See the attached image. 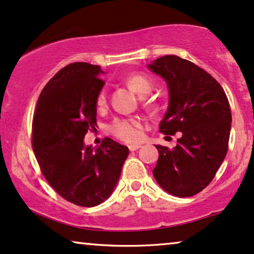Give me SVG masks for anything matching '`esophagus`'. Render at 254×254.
<instances>
[{
    "mask_svg": "<svg viewBox=\"0 0 254 254\" xmlns=\"http://www.w3.org/2000/svg\"><path fill=\"white\" fill-rule=\"evenodd\" d=\"M141 147V145L140 144H133V145H129V150L131 151V152H133V151H137L138 148H140Z\"/></svg>",
    "mask_w": 254,
    "mask_h": 254,
    "instance_id": "34e87169",
    "label": "esophagus"
}]
</instances>
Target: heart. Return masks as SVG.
<instances>
[{
  "label": "heart",
  "mask_w": 254,
  "mask_h": 254,
  "mask_svg": "<svg viewBox=\"0 0 254 254\" xmlns=\"http://www.w3.org/2000/svg\"><path fill=\"white\" fill-rule=\"evenodd\" d=\"M129 86L139 94L151 92L153 87V81L144 74H131L127 79ZM107 94L106 89H101L96 96V106L101 108L106 104ZM141 122L139 118H115L108 127L110 133H113L118 139L127 143H136L141 138Z\"/></svg>",
  "instance_id": "heart-1"
}]
</instances>
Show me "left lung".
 Segmentation results:
<instances>
[{
	"mask_svg": "<svg viewBox=\"0 0 254 254\" xmlns=\"http://www.w3.org/2000/svg\"><path fill=\"white\" fill-rule=\"evenodd\" d=\"M148 68L166 81L170 92L159 130L170 136L181 132L173 150L155 145L154 179L170 194L189 197L210 184L228 152L232 121L228 97L210 74L180 57L164 56Z\"/></svg>",
	"mask_w": 254,
	"mask_h": 254,
	"instance_id": "8db88e82",
	"label": "left lung"
}]
</instances>
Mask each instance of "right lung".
Instances as JSON below:
<instances>
[{"instance_id":"add662e5","label":"right lung","mask_w":254,"mask_h":254,"mask_svg":"<svg viewBox=\"0 0 254 254\" xmlns=\"http://www.w3.org/2000/svg\"><path fill=\"white\" fill-rule=\"evenodd\" d=\"M101 73L88 63L64 67L44 87L33 113L31 141L40 171L62 197L80 207L109 197L129 155V148L108 137L96 148L83 144L96 125Z\"/></svg>"}]
</instances>
